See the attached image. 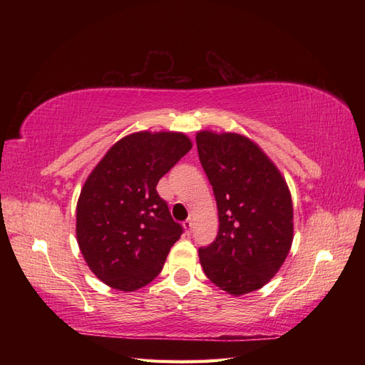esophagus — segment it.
I'll use <instances>...</instances> for the list:
<instances>
[{
    "instance_id": "1",
    "label": "esophagus",
    "mask_w": 365,
    "mask_h": 365,
    "mask_svg": "<svg viewBox=\"0 0 365 365\" xmlns=\"http://www.w3.org/2000/svg\"><path fill=\"white\" fill-rule=\"evenodd\" d=\"M183 229H185V232H187L188 235L191 234V229H192V222H191V220L183 221Z\"/></svg>"
}]
</instances>
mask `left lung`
I'll list each match as a JSON object with an SVG mask.
<instances>
[{
	"label": "left lung",
	"mask_w": 365,
	"mask_h": 365,
	"mask_svg": "<svg viewBox=\"0 0 365 365\" xmlns=\"http://www.w3.org/2000/svg\"><path fill=\"white\" fill-rule=\"evenodd\" d=\"M196 144L220 218L215 242L199 250L200 265L234 297L259 290L281 268L293 242L289 187L246 136L199 131Z\"/></svg>",
	"instance_id": "left-lung-1"
}]
</instances>
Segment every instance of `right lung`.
<instances>
[{"label":"right lung","mask_w":365,"mask_h":365,"mask_svg":"<svg viewBox=\"0 0 365 365\" xmlns=\"http://www.w3.org/2000/svg\"><path fill=\"white\" fill-rule=\"evenodd\" d=\"M191 149L177 131H138L115 143L84 182L76 204V240L91 271L120 292L160 274L183 227L157 183Z\"/></svg>","instance_id":"obj_1"}]
</instances>
